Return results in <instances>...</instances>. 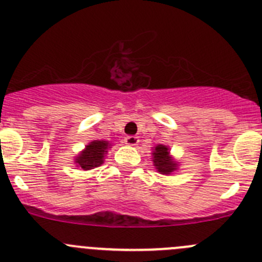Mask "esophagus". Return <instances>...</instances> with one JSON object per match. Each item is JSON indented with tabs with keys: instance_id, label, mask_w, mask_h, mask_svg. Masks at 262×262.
<instances>
[{
	"instance_id": "obj_1",
	"label": "esophagus",
	"mask_w": 262,
	"mask_h": 262,
	"mask_svg": "<svg viewBox=\"0 0 262 262\" xmlns=\"http://www.w3.org/2000/svg\"><path fill=\"white\" fill-rule=\"evenodd\" d=\"M138 142H139L138 137L136 136L125 137V143L128 144V146H136V144H138Z\"/></svg>"
}]
</instances>
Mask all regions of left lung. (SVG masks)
<instances>
[{"label": "left lung", "mask_w": 262, "mask_h": 262, "mask_svg": "<svg viewBox=\"0 0 262 262\" xmlns=\"http://www.w3.org/2000/svg\"><path fill=\"white\" fill-rule=\"evenodd\" d=\"M151 161L154 162L155 169L162 175L172 174L179 167V162L172 159L169 146L165 144H157L156 147H154Z\"/></svg>", "instance_id": "obj_1"}]
</instances>
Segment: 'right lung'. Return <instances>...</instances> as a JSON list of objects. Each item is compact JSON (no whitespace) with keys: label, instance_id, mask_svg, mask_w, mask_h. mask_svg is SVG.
Wrapping results in <instances>:
<instances>
[{"label":"right lung","instance_id":"obj_1","mask_svg":"<svg viewBox=\"0 0 262 262\" xmlns=\"http://www.w3.org/2000/svg\"><path fill=\"white\" fill-rule=\"evenodd\" d=\"M108 148H111V143L108 141H92L75 156V165L83 170L101 166L105 162V156Z\"/></svg>","mask_w":262,"mask_h":262}]
</instances>
